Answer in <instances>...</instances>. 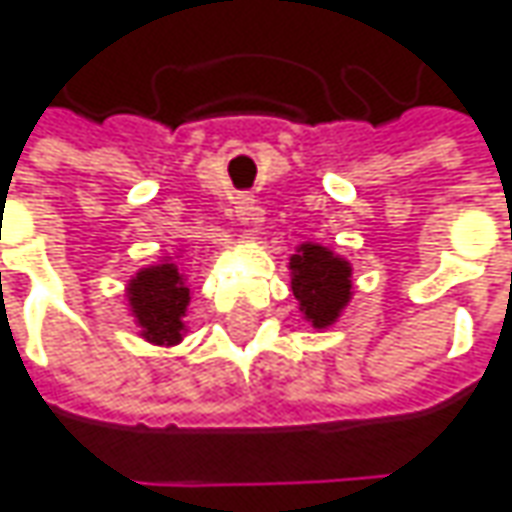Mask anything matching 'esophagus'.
<instances>
[{"instance_id": "obj_1", "label": "esophagus", "mask_w": 512, "mask_h": 512, "mask_svg": "<svg viewBox=\"0 0 512 512\" xmlns=\"http://www.w3.org/2000/svg\"><path fill=\"white\" fill-rule=\"evenodd\" d=\"M234 212L243 223H257L260 220V209H257L255 197L252 194H237L234 197Z\"/></svg>"}]
</instances>
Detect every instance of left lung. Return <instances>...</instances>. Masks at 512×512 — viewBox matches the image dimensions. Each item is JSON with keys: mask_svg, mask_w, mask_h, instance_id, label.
Segmentation results:
<instances>
[{"mask_svg": "<svg viewBox=\"0 0 512 512\" xmlns=\"http://www.w3.org/2000/svg\"><path fill=\"white\" fill-rule=\"evenodd\" d=\"M292 292L315 326H329L349 300V266L321 246H303L292 257Z\"/></svg>", "mask_w": 512, "mask_h": 512, "instance_id": "8db88e82", "label": "left lung"}]
</instances>
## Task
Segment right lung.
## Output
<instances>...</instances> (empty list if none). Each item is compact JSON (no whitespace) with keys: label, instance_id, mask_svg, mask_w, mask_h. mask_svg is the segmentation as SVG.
Listing matches in <instances>:
<instances>
[{"label":"right lung","instance_id":"obj_1","mask_svg":"<svg viewBox=\"0 0 512 512\" xmlns=\"http://www.w3.org/2000/svg\"><path fill=\"white\" fill-rule=\"evenodd\" d=\"M131 306L143 323L145 338L154 344H177L183 335V315L189 306V289L180 272L163 263L145 269L128 289Z\"/></svg>","mask_w":512,"mask_h":512}]
</instances>
